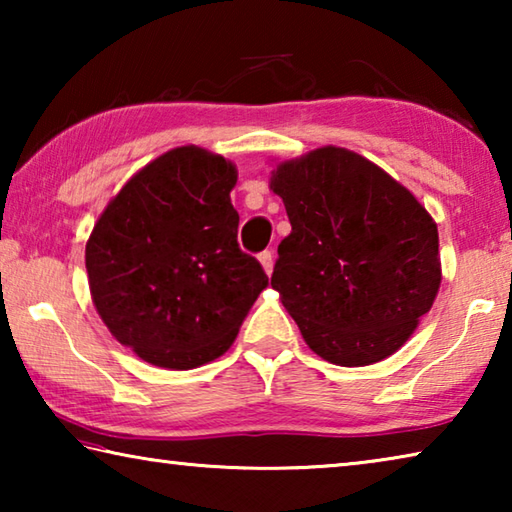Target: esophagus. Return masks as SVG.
Returning <instances> with one entry per match:
<instances>
[{
    "label": "esophagus",
    "instance_id": "1",
    "mask_svg": "<svg viewBox=\"0 0 512 512\" xmlns=\"http://www.w3.org/2000/svg\"><path fill=\"white\" fill-rule=\"evenodd\" d=\"M259 264H262V268H264V271L268 273V275H271L273 273V253H271V250H264V253H259Z\"/></svg>",
    "mask_w": 512,
    "mask_h": 512
}]
</instances>
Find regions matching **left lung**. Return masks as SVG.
<instances>
[{
    "label": "left lung",
    "instance_id": "left-lung-1",
    "mask_svg": "<svg viewBox=\"0 0 512 512\" xmlns=\"http://www.w3.org/2000/svg\"><path fill=\"white\" fill-rule=\"evenodd\" d=\"M291 235L271 287L305 343L336 366L391 357L438 296V225L409 189L363 155L320 146L271 171Z\"/></svg>",
    "mask_w": 512,
    "mask_h": 512
}]
</instances>
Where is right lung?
<instances>
[{"instance_id":"add662e5","label":"right lung","mask_w":512,"mask_h":512,"mask_svg":"<svg viewBox=\"0 0 512 512\" xmlns=\"http://www.w3.org/2000/svg\"><path fill=\"white\" fill-rule=\"evenodd\" d=\"M237 167L201 146L146 164L106 205L85 244L97 314L137 357L203 366L235 343L268 277L237 244Z\"/></svg>"}]
</instances>
